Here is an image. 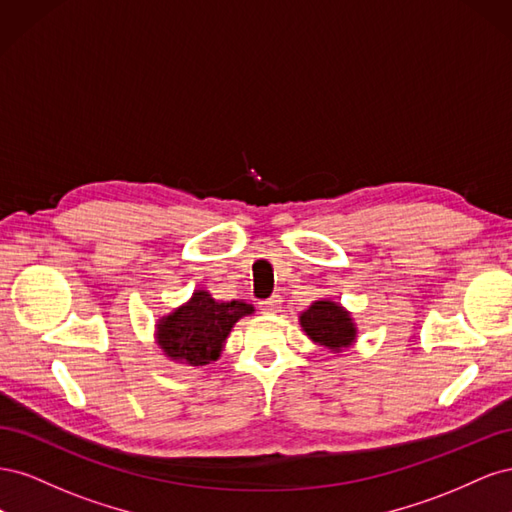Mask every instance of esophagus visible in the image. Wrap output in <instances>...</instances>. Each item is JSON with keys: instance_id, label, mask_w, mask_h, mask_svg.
I'll use <instances>...</instances> for the list:
<instances>
[{"instance_id": "1", "label": "esophagus", "mask_w": 512, "mask_h": 512, "mask_svg": "<svg viewBox=\"0 0 512 512\" xmlns=\"http://www.w3.org/2000/svg\"><path fill=\"white\" fill-rule=\"evenodd\" d=\"M282 303H284V301H282L280 294H273L271 299L260 301L258 307H260L265 314H277V312H280V309H282Z\"/></svg>"}]
</instances>
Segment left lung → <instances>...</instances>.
<instances>
[{"mask_svg": "<svg viewBox=\"0 0 512 512\" xmlns=\"http://www.w3.org/2000/svg\"><path fill=\"white\" fill-rule=\"evenodd\" d=\"M301 327L316 344L339 352L354 342V324L342 305L333 301H316L301 314Z\"/></svg>", "mask_w": 512, "mask_h": 512, "instance_id": "obj_1", "label": "left lung"}]
</instances>
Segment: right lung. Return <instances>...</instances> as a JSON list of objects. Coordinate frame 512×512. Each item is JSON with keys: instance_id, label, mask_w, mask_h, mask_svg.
Masks as SVG:
<instances>
[{"instance_id": "1", "label": "right lung", "mask_w": 512, "mask_h": 512, "mask_svg": "<svg viewBox=\"0 0 512 512\" xmlns=\"http://www.w3.org/2000/svg\"><path fill=\"white\" fill-rule=\"evenodd\" d=\"M252 312L254 307L243 301L218 303L209 292L198 290L188 305L158 324V344L170 359L194 367L207 365L220 356L232 324Z\"/></svg>"}]
</instances>
